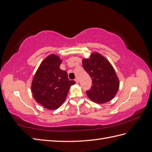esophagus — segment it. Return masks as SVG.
I'll list each match as a JSON object with an SVG mask.
<instances>
[{"mask_svg": "<svg viewBox=\"0 0 152 152\" xmlns=\"http://www.w3.org/2000/svg\"><path fill=\"white\" fill-rule=\"evenodd\" d=\"M75 81L76 82V83H79V79H78V78H75Z\"/></svg>", "mask_w": 152, "mask_h": 152, "instance_id": "esophagus-1", "label": "esophagus"}]
</instances>
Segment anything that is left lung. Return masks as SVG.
<instances>
[{"label":"left lung","instance_id":"obj_1","mask_svg":"<svg viewBox=\"0 0 152 152\" xmlns=\"http://www.w3.org/2000/svg\"><path fill=\"white\" fill-rule=\"evenodd\" d=\"M82 66L92 79L91 89L86 91L88 98L97 103L108 102L113 98L119 87V81L113 66L99 53H93L83 59Z\"/></svg>","mask_w":152,"mask_h":152}]
</instances>
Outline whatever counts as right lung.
Here are the masks:
<instances>
[{"label":"right lung","instance_id":"1","mask_svg":"<svg viewBox=\"0 0 152 152\" xmlns=\"http://www.w3.org/2000/svg\"><path fill=\"white\" fill-rule=\"evenodd\" d=\"M61 60L50 54L40 64L31 83V93L36 102L45 108L55 110L65 102L74 80L68 79L67 73L59 68Z\"/></svg>","mask_w":152,"mask_h":152}]
</instances>
